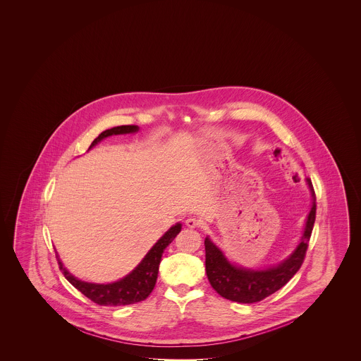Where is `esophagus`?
<instances>
[{
	"label": "esophagus",
	"instance_id": "esophagus-1",
	"mask_svg": "<svg viewBox=\"0 0 361 361\" xmlns=\"http://www.w3.org/2000/svg\"><path fill=\"white\" fill-rule=\"evenodd\" d=\"M185 224L188 226L189 228H196V227H199L202 224H200V221H199V219H196V218L190 216V218H188V219L185 221Z\"/></svg>",
	"mask_w": 361,
	"mask_h": 361
}]
</instances>
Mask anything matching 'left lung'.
I'll return each mask as SVG.
<instances>
[{"label":"left lung","mask_w":361,"mask_h":361,"mask_svg":"<svg viewBox=\"0 0 361 361\" xmlns=\"http://www.w3.org/2000/svg\"><path fill=\"white\" fill-rule=\"evenodd\" d=\"M306 183L312 195V206L306 221L305 231L300 243L292 252L291 256L280 264L262 271L240 268L224 257L222 250L207 237L204 240L207 277L211 287L224 299L237 303H256L279 291L300 269L309 247L317 212L312 183L310 178H306Z\"/></svg>","instance_id":"1"}]
</instances>
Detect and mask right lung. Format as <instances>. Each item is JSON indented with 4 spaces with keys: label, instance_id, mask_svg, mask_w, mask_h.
I'll return each instance as SVG.
<instances>
[{
    "label": "right lung",
    "instance_id": "add662e5",
    "mask_svg": "<svg viewBox=\"0 0 361 361\" xmlns=\"http://www.w3.org/2000/svg\"><path fill=\"white\" fill-rule=\"evenodd\" d=\"M137 130H139L137 126H133V124L118 126V127L105 130L92 142L89 149L96 146L104 137L118 135V134H131V133H137ZM180 231H181V224L172 226L159 240L155 242L154 246L149 250V253L139 262V265L130 275L111 284H94V283H86L82 280H78L77 277L70 275L69 271L63 267V264L61 262V259L56 255L59 269L68 279V281L71 283L78 291L84 293L87 299H90L92 302L100 306L134 305L145 300L154 290L162 253Z\"/></svg>",
    "mask_w": 361,
    "mask_h": 361
}]
</instances>
